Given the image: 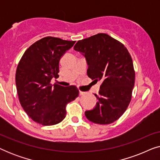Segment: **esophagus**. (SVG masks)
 Instances as JSON below:
<instances>
[{
    "mask_svg": "<svg viewBox=\"0 0 160 160\" xmlns=\"http://www.w3.org/2000/svg\"><path fill=\"white\" fill-rule=\"evenodd\" d=\"M87 92H83V91H79V95H85V94H86Z\"/></svg>",
    "mask_w": 160,
    "mask_h": 160,
    "instance_id": "obj_1",
    "label": "esophagus"
}]
</instances>
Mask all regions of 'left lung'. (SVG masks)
<instances>
[{"label": "left lung", "instance_id": "left-lung-1", "mask_svg": "<svg viewBox=\"0 0 160 160\" xmlns=\"http://www.w3.org/2000/svg\"><path fill=\"white\" fill-rule=\"evenodd\" d=\"M86 58L87 75L100 80L95 108L85 116L95 124H108L119 119L127 110L135 84V70L131 55L123 43L106 33H98L77 41L74 46Z\"/></svg>", "mask_w": 160, "mask_h": 160}]
</instances>
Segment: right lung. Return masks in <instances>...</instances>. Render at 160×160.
I'll list each match as a JSON object with an SVG mask.
<instances>
[{"label": "right lung", "mask_w": 160, "mask_h": 160, "mask_svg": "<svg viewBox=\"0 0 160 160\" xmlns=\"http://www.w3.org/2000/svg\"><path fill=\"white\" fill-rule=\"evenodd\" d=\"M75 41L47 36L37 41L25 52L17 65L16 85L22 107L37 123L54 125L65 119L66 106L78 96L76 86L64 87L57 83L59 62Z\"/></svg>", "instance_id": "obj_1"}]
</instances>
